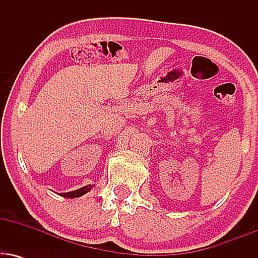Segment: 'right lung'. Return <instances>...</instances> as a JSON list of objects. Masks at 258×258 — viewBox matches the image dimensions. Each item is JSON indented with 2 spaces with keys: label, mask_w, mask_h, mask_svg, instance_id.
Segmentation results:
<instances>
[{
  "label": "right lung",
  "mask_w": 258,
  "mask_h": 258,
  "mask_svg": "<svg viewBox=\"0 0 258 258\" xmlns=\"http://www.w3.org/2000/svg\"><path fill=\"white\" fill-rule=\"evenodd\" d=\"M91 184L88 185H85L82 186V188L80 189H76V190H73V191H68V193H58V195H60V197L63 198H69V199H75V198H80L82 197V195H85L86 193H88V191L92 189Z\"/></svg>",
  "instance_id": "add662e5"
}]
</instances>
